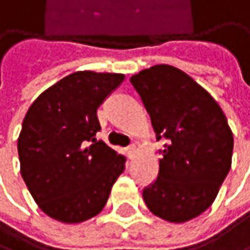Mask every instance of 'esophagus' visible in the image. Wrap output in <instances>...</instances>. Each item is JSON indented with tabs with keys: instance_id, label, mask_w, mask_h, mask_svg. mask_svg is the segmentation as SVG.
Here are the masks:
<instances>
[{
	"instance_id": "esophagus-1",
	"label": "esophagus",
	"mask_w": 250,
	"mask_h": 250,
	"mask_svg": "<svg viewBox=\"0 0 250 250\" xmlns=\"http://www.w3.org/2000/svg\"><path fill=\"white\" fill-rule=\"evenodd\" d=\"M126 154H127V157L130 158V160H133L135 158V155H136V145L133 144V145H130L127 149H126Z\"/></svg>"
}]
</instances>
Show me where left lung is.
Instances as JSON below:
<instances>
[{
	"label": "left lung",
	"mask_w": 250,
	"mask_h": 250,
	"mask_svg": "<svg viewBox=\"0 0 250 250\" xmlns=\"http://www.w3.org/2000/svg\"><path fill=\"white\" fill-rule=\"evenodd\" d=\"M164 139L157 180L144 189L149 211L186 223L214 202L231 167L233 133L217 101L185 71L158 64L130 77Z\"/></svg>",
	"instance_id": "left-lung-1"
}]
</instances>
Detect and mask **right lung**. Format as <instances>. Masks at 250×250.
I'll list each match as a JSON object with an SVG mask.
<instances>
[{
  "label": "right lung",
  "instance_id": "add662e5",
  "mask_svg": "<svg viewBox=\"0 0 250 250\" xmlns=\"http://www.w3.org/2000/svg\"><path fill=\"white\" fill-rule=\"evenodd\" d=\"M124 74L76 71L42 92L17 141L21 177L51 218L76 224L98 215L126 158L95 136L96 109Z\"/></svg>",
  "mask_w": 250,
  "mask_h": 250
}]
</instances>
